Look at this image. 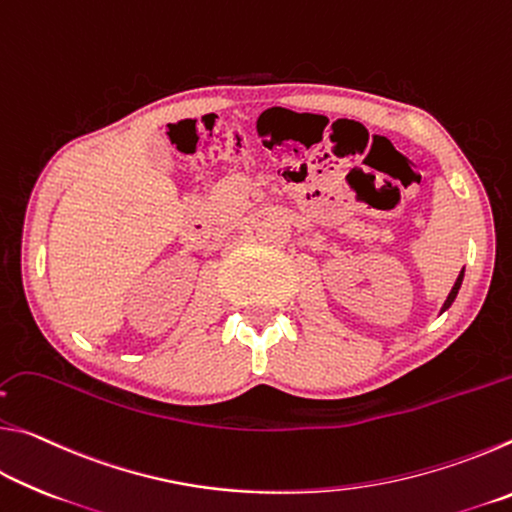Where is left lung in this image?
I'll return each mask as SVG.
<instances>
[{"instance_id":"1","label":"left lung","mask_w":512,"mask_h":512,"mask_svg":"<svg viewBox=\"0 0 512 512\" xmlns=\"http://www.w3.org/2000/svg\"><path fill=\"white\" fill-rule=\"evenodd\" d=\"M463 275H465V268H463L461 273H458L456 282H454V287H452V291H449V296H447V300H445L443 309H440V314H443V311H447L449 307H452V302H454V300H456V296H458V289H461V284H463Z\"/></svg>"}]
</instances>
